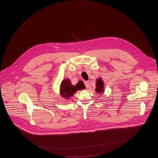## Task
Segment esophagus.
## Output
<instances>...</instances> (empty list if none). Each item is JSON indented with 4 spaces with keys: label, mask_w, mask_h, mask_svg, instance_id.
Wrapping results in <instances>:
<instances>
[{
    "label": "esophagus",
    "mask_w": 158,
    "mask_h": 158,
    "mask_svg": "<svg viewBox=\"0 0 158 158\" xmlns=\"http://www.w3.org/2000/svg\"><path fill=\"white\" fill-rule=\"evenodd\" d=\"M84 84H85V87H86L87 89L89 87V83L88 81H85V82H84Z\"/></svg>",
    "instance_id": "esophagus-1"
}]
</instances>
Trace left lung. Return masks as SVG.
<instances>
[{"mask_svg":"<svg viewBox=\"0 0 158 158\" xmlns=\"http://www.w3.org/2000/svg\"><path fill=\"white\" fill-rule=\"evenodd\" d=\"M96 91L98 93H104V84L103 81L102 80L101 78H99L97 79L96 81Z\"/></svg>","mask_w":158,"mask_h":158,"instance_id":"obj_1","label":"left lung"}]
</instances>
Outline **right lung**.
Segmentation results:
<instances>
[{"label": "right lung", "instance_id": "1", "mask_svg": "<svg viewBox=\"0 0 158 158\" xmlns=\"http://www.w3.org/2000/svg\"><path fill=\"white\" fill-rule=\"evenodd\" d=\"M82 89H84V87L81 83L78 82L76 85H73L71 83V81L69 79H66L62 81L60 84V95L63 98L69 99L70 97L73 96L77 90Z\"/></svg>", "mask_w": 158, "mask_h": 158}]
</instances>
